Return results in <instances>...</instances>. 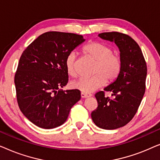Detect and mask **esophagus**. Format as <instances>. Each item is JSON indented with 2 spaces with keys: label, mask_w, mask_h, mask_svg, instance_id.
I'll return each instance as SVG.
<instances>
[{
  "label": "esophagus",
  "mask_w": 160,
  "mask_h": 160,
  "mask_svg": "<svg viewBox=\"0 0 160 160\" xmlns=\"http://www.w3.org/2000/svg\"><path fill=\"white\" fill-rule=\"evenodd\" d=\"M81 96H82V98H89V97H91L92 95H91V94H89V93L82 92V93H81Z\"/></svg>",
  "instance_id": "esophagus-1"
}]
</instances>
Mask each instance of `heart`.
<instances>
[{"label":"heart","instance_id":"obj_1","mask_svg":"<svg viewBox=\"0 0 160 160\" xmlns=\"http://www.w3.org/2000/svg\"><path fill=\"white\" fill-rule=\"evenodd\" d=\"M83 52L93 59L97 65L94 69L92 77H83L73 84L74 88L84 93H89L102 87L107 82L111 83L117 79L122 70V61L120 57L113 53V50L99 41H91L83 48ZM67 72L72 77L77 76V54L71 52L65 58Z\"/></svg>","mask_w":160,"mask_h":160}]
</instances>
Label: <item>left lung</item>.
Returning <instances> with one entry per match:
<instances>
[{
  "label": "left lung",
  "instance_id": "1",
  "mask_svg": "<svg viewBox=\"0 0 160 160\" xmlns=\"http://www.w3.org/2000/svg\"><path fill=\"white\" fill-rule=\"evenodd\" d=\"M98 36L117 45L122 66L115 82L104 89L111 91L113 98L105 96V91L96 93L98 108L91 117L99 128L114 130L126 125L136 113L145 93L147 66L139 45L128 35L108 32Z\"/></svg>",
  "mask_w": 160,
  "mask_h": 160
}]
</instances>
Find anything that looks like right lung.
<instances>
[{
  "instance_id": "right-lung-1",
  "label": "right lung",
  "mask_w": 160,
  "mask_h": 160,
  "mask_svg": "<svg viewBox=\"0 0 160 160\" xmlns=\"http://www.w3.org/2000/svg\"><path fill=\"white\" fill-rule=\"evenodd\" d=\"M84 41L82 35L47 32L22 54L14 76L17 103L23 114L39 128L62 125L81 99L78 89H58L68 82L65 58Z\"/></svg>"
}]
</instances>
